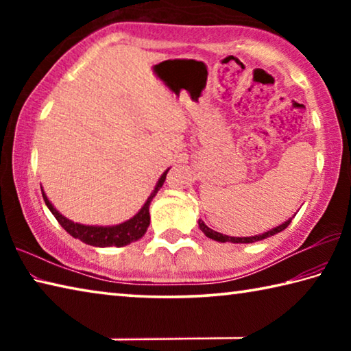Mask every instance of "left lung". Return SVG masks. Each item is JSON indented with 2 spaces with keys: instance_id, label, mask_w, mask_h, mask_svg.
I'll use <instances>...</instances> for the list:
<instances>
[{
  "instance_id": "8db88e82",
  "label": "left lung",
  "mask_w": 351,
  "mask_h": 351,
  "mask_svg": "<svg viewBox=\"0 0 351 351\" xmlns=\"http://www.w3.org/2000/svg\"><path fill=\"white\" fill-rule=\"evenodd\" d=\"M293 218H294V217H293ZM293 218L287 219V221L282 223V224H278V226H276V228L266 230V232H263V234L252 235V237H229V235H223V234L217 232V230L210 229L209 226H206L203 219H198V226H199V229L203 230L207 239H212V240L219 241V243H226V241H230V243H255V241H260V240L268 239V237H271V235H276V234H278V232H282L283 229L288 228V224L291 223V219H293Z\"/></svg>"
}]
</instances>
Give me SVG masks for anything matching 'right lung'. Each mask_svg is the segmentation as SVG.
I'll use <instances>...</instances> for the list:
<instances>
[{"label": "right lung", "mask_w": 351, "mask_h": 351, "mask_svg": "<svg viewBox=\"0 0 351 351\" xmlns=\"http://www.w3.org/2000/svg\"><path fill=\"white\" fill-rule=\"evenodd\" d=\"M169 170L170 169L165 170L161 175V178H159L156 186L153 189V192L150 193V197L147 198L144 206L141 207L139 212L136 213L134 217L127 219V221L112 224V226H90V224L74 223L73 219L63 217L62 213L52 206L49 198L46 197L43 189H41V195H43V199L47 206V209L52 212V215L56 217V219L60 223L62 228L66 230L69 235H73L74 239H79L80 241L86 243V245L96 246V247H108V246L121 247V246H127L133 241H138L145 235L148 224H150V203L152 199L156 197L159 189L162 187Z\"/></svg>", "instance_id": "1"}]
</instances>
